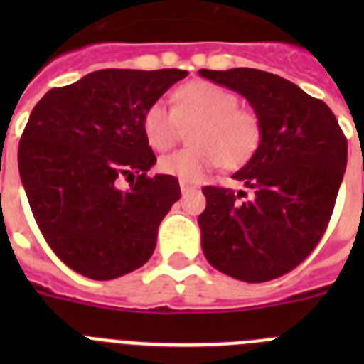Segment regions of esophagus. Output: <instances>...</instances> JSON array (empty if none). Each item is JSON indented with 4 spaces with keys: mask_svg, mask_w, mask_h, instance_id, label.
<instances>
[{
    "mask_svg": "<svg viewBox=\"0 0 364 364\" xmlns=\"http://www.w3.org/2000/svg\"><path fill=\"white\" fill-rule=\"evenodd\" d=\"M197 188H198L197 184H191V182H186V180H180V189H182V193L193 191V189H197Z\"/></svg>",
    "mask_w": 364,
    "mask_h": 364,
    "instance_id": "esophagus-1",
    "label": "esophagus"
}]
</instances>
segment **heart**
Instances as JSON below:
<instances>
[{
	"label": "heart",
	"mask_w": 364,
	"mask_h": 364,
	"mask_svg": "<svg viewBox=\"0 0 364 364\" xmlns=\"http://www.w3.org/2000/svg\"><path fill=\"white\" fill-rule=\"evenodd\" d=\"M175 105L156 100L147 105L142 131L154 151L175 146L182 127L191 131L193 147L175 151L159 160V169L186 182H197L217 167H239L257 153L262 140V122L252 109L239 107V98L226 87L205 80L180 85Z\"/></svg>",
	"instance_id": "obj_1"
}]
</instances>
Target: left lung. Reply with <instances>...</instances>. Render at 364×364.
<instances>
[{
    "label": "left lung",
    "mask_w": 364,
    "mask_h": 364,
    "mask_svg": "<svg viewBox=\"0 0 364 364\" xmlns=\"http://www.w3.org/2000/svg\"><path fill=\"white\" fill-rule=\"evenodd\" d=\"M198 74L242 95L262 122L259 149L233 175L250 197L202 188V252L230 277L272 281L301 264L323 239L346 169V136L323 100L277 74L247 67Z\"/></svg>",
    "instance_id": "obj_1"
}]
</instances>
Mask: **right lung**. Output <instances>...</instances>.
<instances>
[{
	"label": "right lung",
	"mask_w": 364,
	"mask_h": 364,
	"mask_svg": "<svg viewBox=\"0 0 364 364\" xmlns=\"http://www.w3.org/2000/svg\"><path fill=\"white\" fill-rule=\"evenodd\" d=\"M188 70L102 69L50 89L19 140L21 184L41 235L63 264L111 281L151 259L162 218L180 198L142 131L147 105ZM137 176L129 190L119 180Z\"/></svg>",
	"instance_id": "obj_1"
}]
</instances>
